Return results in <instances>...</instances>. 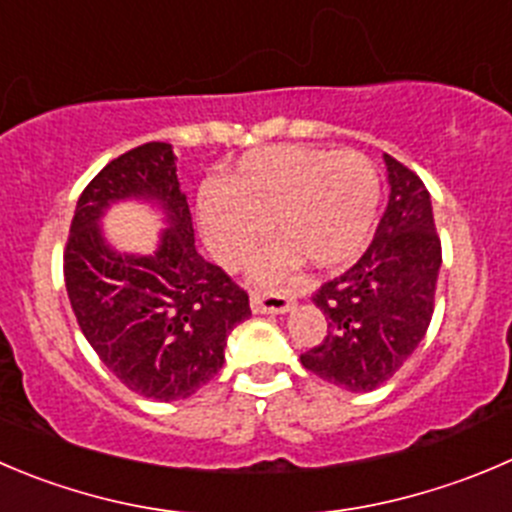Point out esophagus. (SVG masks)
<instances>
[{"label":"esophagus","instance_id":"1","mask_svg":"<svg viewBox=\"0 0 512 512\" xmlns=\"http://www.w3.org/2000/svg\"><path fill=\"white\" fill-rule=\"evenodd\" d=\"M294 306V294L289 291H251V309L253 314H281Z\"/></svg>","mask_w":512,"mask_h":512}]
</instances>
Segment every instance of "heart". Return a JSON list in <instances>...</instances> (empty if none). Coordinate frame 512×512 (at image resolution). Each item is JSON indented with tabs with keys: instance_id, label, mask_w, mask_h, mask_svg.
<instances>
[{
	"instance_id": "obj_1",
	"label": "heart",
	"mask_w": 512,
	"mask_h": 512,
	"mask_svg": "<svg viewBox=\"0 0 512 512\" xmlns=\"http://www.w3.org/2000/svg\"><path fill=\"white\" fill-rule=\"evenodd\" d=\"M379 196L377 165L364 153L279 145L241 158L221 188H203L198 221L226 269H241L271 226L284 243L261 261L259 274L274 276L296 253L311 266H337L357 256Z\"/></svg>"
}]
</instances>
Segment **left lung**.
I'll list each match as a JSON object with an SVG mask.
<instances>
[{
    "label": "left lung",
    "instance_id": "8db88e82",
    "mask_svg": "<svg viewBox=\"0 0 512 512\" xmlns=\"http://www.w3.org/2000/svg\"><path fill=\"white\" fill-rule=\"evenodd\" d=\"M384 160L392 186L387 211L357 264L314 296L326 337L301 354L309 372L349 392L387 382L425 339L435 311L442 243L430 193L415 170L392 155Z\"/></svg>",
    "mask_w": 512,
    "mask_h": 512
}]
</instances>
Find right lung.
<instances>
[{"mask_svg": "<svg viewBox=\"0 0 512 512\" xmlns=\"http://www.w3.org/2000/svg\"><path fill=\"white\" fill-rule=\"evenodd\" d=\"M155 197L171 228L155 257H118L96 218L113 200ZM65 286L82 334L120 382L158 402L183 399L223 367V347L251 316L246 289L193 246V221L168 143L118 155L87 183L65 246Z\"/></svg>", "mask_w": 512, "mask_h": 512, "instance_id": "1", "label": "right lung"}]
</instances>
